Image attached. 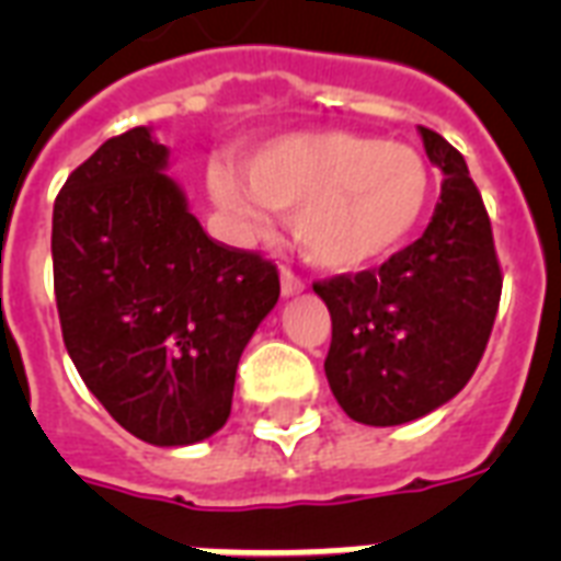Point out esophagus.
<instances>
[{
    "label": "esophagus",
    "mask_w": 561,
    "mask_h": 561,
    "mask_svg": "<svg viewBox=\"0 0 561 561\" xmlns=\"http://www.w3.org/2000/svg\"><path fill=\"white\" fill-rule=\"evenodd\" d=\"M279 279H282V297H294V294L302 290V282H299L290 271H282Z\"/></svg>",
    "instance_id": "obj_1"
}]
</instances>
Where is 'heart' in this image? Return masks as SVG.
Segmentation results:
<instances>
[{"label": "heart", "mask_w": 561, "mask_h": 561, "mask_svg": "<svg viewBox=\"0 0 561 561\" xmlns=\"http://www.w3.org/2000/svg\"><path fill=\"white\" fill-rule=\"evenodd\" d=\"M206 174L211 203L236 227H264V207L290 211L299 253L323 271L346 273L390 255L422 220L431 174L410 145L314 130L288 134Z\"/></svg>", "instance_id": "heart-1"}]
</instances>
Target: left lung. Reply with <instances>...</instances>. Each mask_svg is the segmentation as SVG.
Here are the masks:
<instances>
[{
	"instance_id": "8db88e82",
	"label": "left lung",
	"mask_w": 561,
	"mask_h": 561,
	"mask_svg": "<svg viewBox=\"0 0 561 561\" xmlns=\"http://www.w3.org/2000/svg\"><path fill=\"white\" fill-rule=\"evenodd\" d=\"M419 136L445 174L422 238L378 273L314 285L332 314L325 378L360 425H404L451 401L478 369L501 302L492 224L469 165L434 130Z\"/></svg>"
}]
</instances>
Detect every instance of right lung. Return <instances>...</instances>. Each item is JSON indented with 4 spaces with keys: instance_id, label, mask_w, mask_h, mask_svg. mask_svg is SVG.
<instances>
[{
    "instance_id": "obj_1",
    "label": "right lung",
    "mask_w": 561,
    "mask_h": 561,
    "mask_svg": "<svg viewBox=\"0 0 561 561\" xmlns=\"http://www.w3.org/2000/svg\"><path fill=\"white\" fill-rule=\"evenodd\" d=\"M151 127L113 136L51 215L55 297L75 369L118 425L160 448L227 425L241 352L279 299L262 255L215 244Z\"/></svg>"
}]
</instances>
